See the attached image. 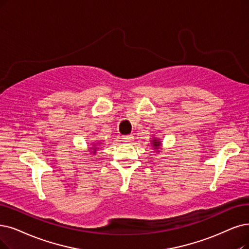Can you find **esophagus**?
<instances>
[{"mask_svg":"<svg viewBox=\"0 0 249 249\" xmlns=\"http://www.w3.org/2000/svg\"><path fill=\"white\" fill-rule=\"evenodd\" d=\"M123 141L124 142H131L134 140V136L133 135H126V136H123Z\"/></svg>","mask_w":249,"mask_h":249,"instance_id":"1","label":"esophagus"}]
</instances>
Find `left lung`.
<instances>
[{
    "label": "left lung",
    "mask_w": 249,
    "mask_h": 249,
    "mask_svg": "<svg viewBox=\"0 0 249 249\" xmlns=\"http://www.w3.org/2000/svg\"><path fill=\"white\" fill-rule=\"evenodd\" d=\"M152 144H153V146H154V148L156 149H159V146H160V142H159L158 140H156V139H154V140L152 141Z\"/></svg>",
    "instance_id": "1"
}]
</instances>
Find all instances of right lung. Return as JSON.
Wrapping results in <instances>:
<instances>
[{
	"label": "right lung",
	"instance_id": "1",
	"mask_svg": "<svg viewBox=\"0 0 249 249\" xmlns=\"http://www.w3.org/2000/svg\"><path fill=\"white\" fill-rule=\"evenodd\" d=\"M95 151H96V150H95ZM95 151H94V153H95Z\"/></svg>",
	"mask_w": 249,
	"mask_h": 249
}]
</instances>
